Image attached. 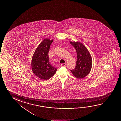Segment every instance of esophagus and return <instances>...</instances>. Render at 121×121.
<instances>
[{
	"label": "esophagus",
	"instance_id": "34e87169",
	"mask_svg": "<svg viewBox=\"0 0 121 121\" xmlns=\"http://www.w3.org/2000/svg\"><path fill=\"white\" fill-rule=\"evenodd\" d=\"M67 65V64L66 63H63L61 64V67H65Z\"/></svg>",
	"mask_w": 121,
	"mask_h": 121
}]
</instances>
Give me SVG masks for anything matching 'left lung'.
<instances>
[{"instance_id":"8db88e82","label":"left lung","mask_w":121,"mask_h":121,"mask_svg":"<svg viewBox=\"0 0 121 121\" xmlns=\"http://www.w3.org/2000/svg\"><path fill=\"white\" fill-rule=\"evenodd\" d=\"M70 43L75 48L77 53V61L75 68L70 71L73 75L81 79L89 74L91 69L92 61L89 51L83 44L79 42Z\"/></svg>"}]
</instances>
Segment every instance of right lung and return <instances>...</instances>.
I'll list each match as a JSON object with an SVG mask.
<instances>
[{"label": "right lung", "instance_id": "right-lung-1", "mask_svg": "<svg viewBox=\"0 0 121 121\" xmlns=\"http://www.w3.org/2000/svg\"><path fill=\"white\" fill-rule=\"evenodd\" d=\"M53 40L45 39L38 46L32 58V69L34 74L43 80L49 79L57 69L53 67L49 61L48 52Z\"/></svg>", "mask_w": 121, "mask_h": 121}]
</instances>
